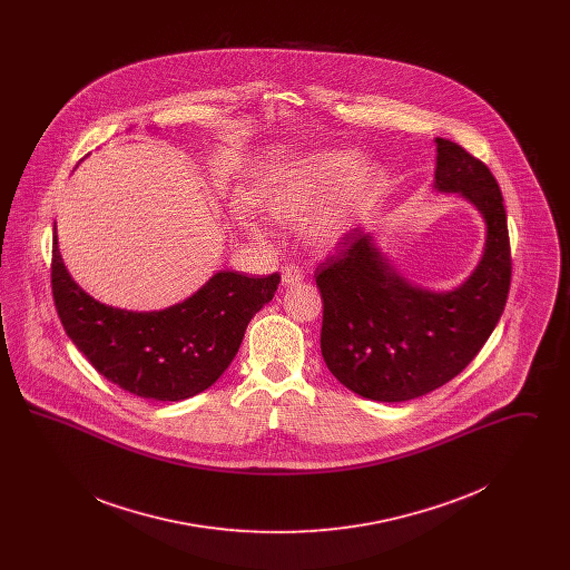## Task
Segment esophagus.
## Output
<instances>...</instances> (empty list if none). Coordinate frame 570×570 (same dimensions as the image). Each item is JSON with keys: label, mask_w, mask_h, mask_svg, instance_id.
<instances>
[{"label": "esophagus", "mask_w": 570, "mask_h": 570, "mask_svg": "<svg viewBox=\"0 0 570 570\" xmlns=\"http://www.w3.org/2000/svg\"><path fill=\"white\" fill-rule=\"evenodd\" d=\"M303 279V272L298 267H284L282 269V286H293Z\"/></svg>", "instance_id": "obj_1"}]
</instances>
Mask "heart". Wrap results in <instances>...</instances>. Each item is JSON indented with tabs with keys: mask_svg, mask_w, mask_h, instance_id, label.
Returning a JSON list of instances; mask_svg holds the SVG:
<instances>
[{
	"mask_svg": "<svg viewBox=\"0 0 570 570\" xmlns=\"http://www.w3.org/2000/svg\"><path fill=\"white\" fill-rule=\"evenodd\" d=\"M382 175L361 166L354 151H328L305 158L275 175L263 194V205L282 219L309 214L303 230L312 244H340L376 198ZM252 230L256 226L252 224Z\"/></svg>",
	"mask_w": 570,
	"mask_h": 570,
	"instance_id": "1",
	"label": "heart"
}]
</instances>
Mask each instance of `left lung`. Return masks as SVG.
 <instances>
[{"label":"left lung","instance_id":"left-lung-1","mask_svg":"<svg viewBox=\"0 0 570 570\" xmlns=\"http://www.w3.org/2000/svg\"><path fill=\"white\" fill-rule=\"evenodd\" d=\"M435 190L465 198L485 219L474 272L451 291L416 286L363 228L316 269L326 367L374 402H407L455 379L488 342L509 297L511 245L498 181L458 142L435 138Z\"/></svg>","mask_w":570,"mask_h":570}]
</instances>
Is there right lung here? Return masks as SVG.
<instances>
[{
	"mask_svg": "<svg viewBox=\"0 0 570 570\" xmlns=\"http://www.w3.org/2000/svg\"><path fill=\"white\" fill-rule=\"evenodd\" d=\"M51 284L68 337L105 379L145 400L181 402L224 374L247 323L275 295L279 275L217 272L191 297L166 309H119L87 295L72 279L53 226Z\"/></svg>",
	"mask_w": 570,
	"mask_h": 570,
	"instance_id": "right-lung-1",
	"label": "right lung"
}]
</instances>
